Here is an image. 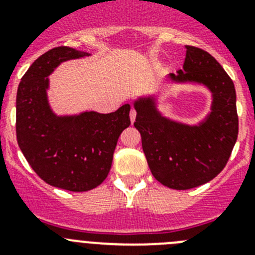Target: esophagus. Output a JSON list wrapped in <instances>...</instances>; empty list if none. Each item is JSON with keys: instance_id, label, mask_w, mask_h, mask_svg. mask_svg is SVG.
I'll return each mask as SVG.
<instances>
[{"instance_id": "1", "label": "esophagus", "mask_w": 255, "mask_h": 255, "mask_svg": "<svg viewBox=\"0 0 255 255\" xmlns=\"http://www.w3.org/2000/svg\"><path fill=\"white\" fill-rule=\"evenodd\" d=\"M135 117H136V111H135L134 108H131V111H130V121H131V123L135 121Z\"/></svg>"}]
</instances>
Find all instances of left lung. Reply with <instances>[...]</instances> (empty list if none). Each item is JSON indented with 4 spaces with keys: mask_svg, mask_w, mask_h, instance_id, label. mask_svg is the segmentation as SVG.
Instances as JSON below:
<instances>
[{
    "mask_svg": "<svg viewBox=\"0 0 255 255\" xmlns=\"http://www.w3.org/2000/svg\"><path fill=\"white\" fill-rule=\"evenodd\" d=\"M182 70L168 74L172 84L203 85L211 93L209 112L197 124L164 116L154 94L134 102V126L155 180L171 189L186 190L215 179L224 170L238 139L239 120L233 80L213 56L185 46Z\"/></svg>",
    "mask_w": 255,
    "mask_h": 255,
    "instance_id": "left-lung-1",
    "label": "left lung"
}]
</instances>
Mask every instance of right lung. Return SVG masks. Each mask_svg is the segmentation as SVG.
I'll use <instances>...</instances> for the list:
<instances>
[{"mask_svg": "<svg viewBox=\"0 0 255 255\" xmlns=\"http://www.w3.org/2000/svg\"><path fill=\"white\" fill-rule=\"evenodd\" d=\"M91 53L56 47L38 57L16 94V138L40 179L55 188L88 191L107 177L121 132L130 125V105L111 114L57 115L48 100L49 78L62 62Z\"/></svg>", "mask_w": 255, "mask_h": 255, "instance_id": "right-lung-1", "label": "right lung"}]
</instances>
